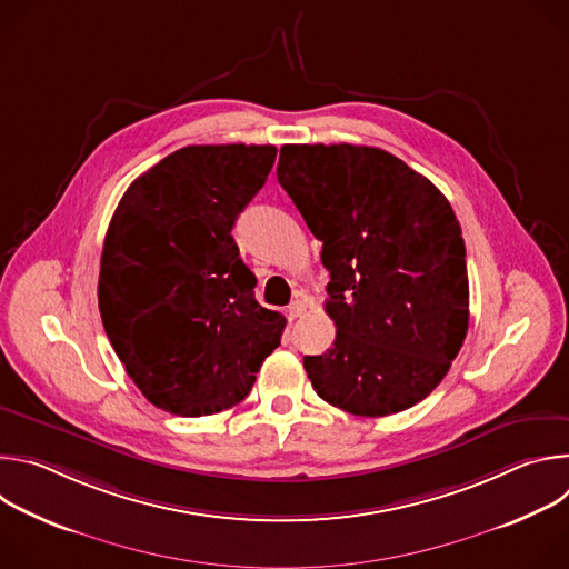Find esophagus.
Wrapping results in <instances>:
<instances>
[{"instance_id": "obj_1", "label": "esophagus", "mask_w": 569, "mask_h": 569, "mask_svg": "<svg viewBox=\"0 0 569 569\" xmlns=\"http://www.w3.org/2000/svg\"><path fill=\"white\" fill-rule=\"evenodd\" d=\"M303 310H306V301L303 299H292L290 303H288V308H286V312H288V319L292 321V319H297V317H301L303 315Z\"/></svg>"}]
</instances>
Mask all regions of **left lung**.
I'll return each mask as SVG.
<instances>
[{
    "label": "left lung",
    "instance_id": "1",
    "mask_svg": "<svg viewBox=\"0 0 569 569\" xmlns=\"http://www.w3.org/2000/svg\"><path fill=\"white\" fill-rule=\"evenodd\" d=\"M279 184L321 240L336 342L306 356L319 398L356 417L423 400L468 331V272L446 196L387 150L281 146Z\"/></svg>",
    "mask_w": 569,
    "mask_h": 569
}]
</instances>
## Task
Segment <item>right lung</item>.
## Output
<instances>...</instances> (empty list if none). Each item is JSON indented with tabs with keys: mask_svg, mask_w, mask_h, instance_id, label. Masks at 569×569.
Listing matches in <instances>:
<instances>
[{
	"mask_svg": "<svg viewBox=\"0 0 569 569\" xmlns=\"http://www.w3.org/2000/svg\"><path fill=\"white\" fill-rule=\"evenodd\" d=\"M274 146H187L123 193L101 254L99 310L154 408L207 417L246 398L286 317L254 299L231 229L266 184Z\"/></svg>",
	"mask_w": 569,
	"mask_h": 569,
	"instance_id": "add662e5",
	"label": "right lung"
}]
</instances>
